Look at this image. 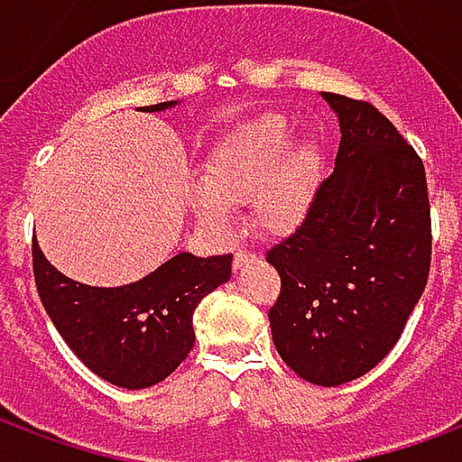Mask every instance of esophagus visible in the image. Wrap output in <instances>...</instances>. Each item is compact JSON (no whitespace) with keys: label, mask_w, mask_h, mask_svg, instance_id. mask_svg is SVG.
I'll list each match as a JSON object with an SVG mask.
<instances>
[{"label":"esophagus","mask_w":462,"mask_h":462,"mask_svg":"<svg viewBox=\"0 0 462 462\" xmlns=\"http://www.w3.org/2000/svg\"><path fill=\"white\" fill-rule=\"evenodd\" d=\"M257 260V254L250 250H237L235 252V270H240V267H245L247 262Z\"/></svg>","instance_id":"1"}]
</instances>
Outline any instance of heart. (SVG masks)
<instances>
[{
  "instance_id": "b5f03b06",
  "label": "heart",
  "mask_w": 462,
  "mask_h": 462,
  "mask_svg": "<svg viewBox=\"0 0 462 462\" xmlns=\"http://www.w3.org/2000/svg\"><path fill=\"white\" fill-rule=\"evenodd\" d=\"M291 141L284 116H262L260 121L232 133L208 162L198 210L215 222H227L230 205L254 198V217L262 227L284 232L301 220L319 180V148L301 141L284 158Z\"/></svg>"
}]
</instances>
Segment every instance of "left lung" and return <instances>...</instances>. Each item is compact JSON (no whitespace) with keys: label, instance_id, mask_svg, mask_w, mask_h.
<instances>
[{"label":"left lung","instance_id":"1","mask_svg":"<svg viewBox=\"0 0 462 462\" xmlns=\"http://www.w3.org/2000/svg\"><path fill=\"white\" fill-rule=\"evenodd\" d=\"M321 96L339 116V152L300 225L267 250L282 280L270 327L297 376L339 386L386 356L426 290L430 202L423 161L376 106Z\"/></svg>","mask_w":462,"mask_h":462}]
</instances>
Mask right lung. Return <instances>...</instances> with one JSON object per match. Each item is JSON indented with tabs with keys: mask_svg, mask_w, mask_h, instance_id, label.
Returning a JSON list of instances; mask_svg holds the SVG:
<instances>
[{
	"mask_svg": "<svg viewBox=\"0 0 462 462\" xmlns=\"http://www.w3.org/2000/svg\"><path fill=\"white\" fill-rule=\"evenodd\" d=\"M175 101L145 106L165 111ZM36 291L49 319L86 366L114 386L148 388L180 366L195 344L192 314L230 280L232 254L180 252L148 277L123 287H88L56 270L32 242Z\"/></svg>",
	"mask_w": 462,
	"mask_h": 462,
	"instance_id": "obj_1",
	"label": "right lung"
}]
</instances>
